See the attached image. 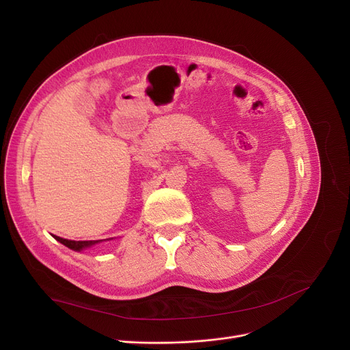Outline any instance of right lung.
Instances as JSON below:
<instances>
[{
    "label": "right lung",
    "mask_w": 350,
    "mask_h": 350,
    "mask_svg": "<svg viewBox=\"0 0 350 350\" xmlns=\"http://www.w3.org/2000/svg\"><path fill=\"white\" fill-rule=\"evenodd\" d=\"M53 238H55L56 241H59L60 243H63L64 246H67V247H70V249H73V250H81V249L90 247V246H92V245H96V243L100 242V241H68V239H63V238L55 237V235H53Z\"/></svg>",
    "instance_id": "1"
}]
</instances>
